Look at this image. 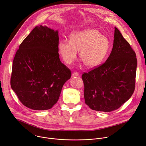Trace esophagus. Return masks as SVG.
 I'll return each instance as SVG.
<instances>
[{"label":"esophagus","instance_id":"esophagus-1","mask_svg":"<svg viewBox=\"0 0 146 146\" xmlns=\"http://www.w3.org/2000/svg\"><path fill=\"white\" fill-rule=\"evenodd\" d=\"M79 75V74L78 72H74V73H72V76L73 77H75V76H78Z\"/></svg>","mask_w":146,"mask_h":146}]
</instances>
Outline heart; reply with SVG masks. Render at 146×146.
<instances>
[{
  "mask_svg": "<svg viewBox=\"0 0 146 146\" xmlns=\"http://www.w3.org/2000/svg\"><path fill=\"white\" fill-rule=\"evenodd\" d=\"M70 41L63 40L58 44V50L63 60L71 64L76 60L78 52L83 64L89 68L100 65L110 49L109 39L96 29H87L72 32Z\"/></svg>",
  "mask_w": 146,
  "mask_h": 146,
  "instance_id": "1",
  "label": "heart"
}]
</instances>
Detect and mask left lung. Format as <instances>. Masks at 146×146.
Instances as JSON below:
<instances>
[{
    "instance_id": "1",
    "label": "left lung",
    "mask_w": 146,
    "mask_h": 146,
    "mask_svg": "<svg viewBox=\"0 0 146 146\" xmlns=\"http://www.w3.org/2000/svg\"><path fill=\"white\" fill-rule=\"evenodd\" d=\"M136 67L135 52L115 27L113 48L106 61L82 76L86 104L100 111L119 109L133 93Z\"/></svg>"
}]
</instances>
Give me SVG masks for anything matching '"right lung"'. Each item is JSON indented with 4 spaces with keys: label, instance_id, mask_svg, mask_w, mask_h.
Segmentation results:
<instances>
[{
    "label": "right lung",
    "instance_id": "1",
    "mask_svg": "<svg viewBox=\"0 0 146 146\" xmlns=\"http://www.w3.org/2000/svg\"><path fill=\"white\" fill-rule=\"evenodd\" d=\"M58 44V31L40 25L25 38L16 52L11 86L28 108L50 109L71 78V71L60 60Z\"/></svg>",
    "mask_w": 146,
    "mask_h": 146
}]
</instances>
